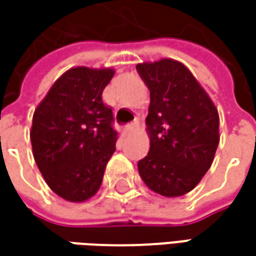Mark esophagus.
<instances>
[{
	"label": "esophagus",
	"mask_w": 256,
	"mask_h": 256,
	"mask_svg": "<svg viewBox=\"0 0 256 256\" xmlns=\"http://www.w3.org/2000/svg\"><path fill=\"white\" fill-rule=\"evenodd\" d=\"M126 130L128 131H136V130H140V120H135L134 122L128 124L126 125Z\"/></svg>",
	"instance_id": "34e87169"
}]
</instances>
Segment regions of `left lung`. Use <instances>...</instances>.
<instances>
[{
    "label": "left lung",
    "instance_id": "obj_1",
    "mask_svg": "<svg viewBox=\"0 0 256 256\" xmlns=\"http://www.w3.org/2000/svg\"><path fill=\"white\" fill-rule=\"evenodd\" d=\"M150 90V152L138 161L145 185L174 198L192 191L220 144L218 110L191 71L174 60L136 65Z\"/></svg>",
    "mask_w": 256,
    "mask_h": 256
}]
</instances>
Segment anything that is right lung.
Masks as SVG:
<instances>
[{
	"label": "right lung",
	"instance_id": "add662e5",
	"mask_svg": "<svg viewBox=\"0 0 256 256\" xmlns=\"http://www.w3.org/2000/svg\"><path fill=\"white\" fill-rule=\"evenodd\" d=\"M112 76L110 68H71L35 110L30 132L35 162L48 186L66 201L94 196L115 152L112 110L102 101Z\"/></svg>",
	"mask_w": 256,
	"mask_h": 256
}]
</instances>
